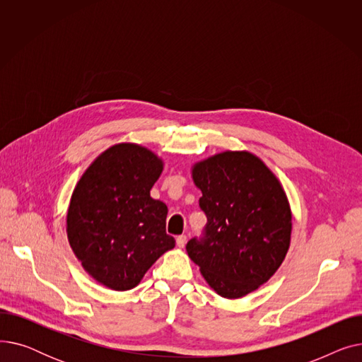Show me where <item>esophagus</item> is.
<instances>
[{"instance_id":"obj_1","label":"esophagus","mask_w":362,"mask_h":362,"mask_svg":"<svg viewBox=\"0 0 362 362\" xmlns=\"http://www.w3.org/2000/svg\"><path fill=\"white\" fill-rule=\"evenodd\" d=\"M186 240H187L186 235H180V236H177V239H176V243H177L179 248H183L185 243H186Z\"/></svg>"}]
</instances>
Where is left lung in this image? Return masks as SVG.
Instances as JSON below:
<instances>
[{
    "mask_svg": "<svg viewBox=\"0 0 362 362\" xmlns=\"http://www.w3.org/2000/svg\"><path fill=\"white\" fill-rule=\"evenodd\" d=\"M192 179L206 216L202 238L186 245L206 283L223 298L257 291L288 254L292 213L279 179L248 151L199 161Z\"/></svg>",
    "mask_w": 362,
    "mask_h": 362,
    "instance_id": "8db88e82",
    "label": "left lung"
}]
</instances>
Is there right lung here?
<instances>
[{
    "instance_id": "right-lung-1",
    "label": "right lung",
    "mask_w": 362,
    "mask_h": 362,
    "mask_svg": "<svg viewBox=\"0 0 362 362\" xmlns=\"http://www.w3.org/2000/svg\"><path fill=\"white\" fill-rule=\"evenodd\" d=\"M163 171L154 152L119 144L95 160L76 185L67 238L82 267L112 291L138 286L164 252L175 248L165 233L167 205L151 198Z\"/></svg>"
}]
</instances>
